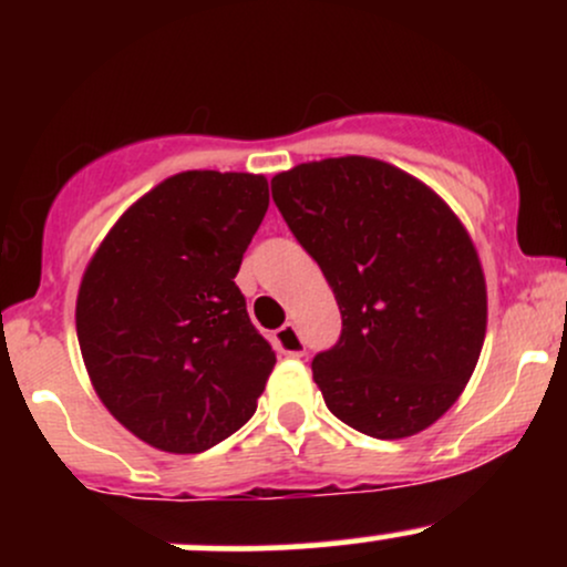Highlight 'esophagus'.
<instances>
[{
	"instance_id": "1",
	"label": "esophagus",
	"mask_w": 567,
	"mask_h": 567,
	"mask_svg": "<svg viewBox=\"0 0 567 567\" xmlns=\"http://www.w3.org/2000/svg\"><path fill=\"white\" fill-rule=\"evenodd\" d=\"M277 347L282 349V354L288 357H303L306 354V343L301 333H298L296 324H282V328L277 330Z\"/></svg>"
}]
</instances>
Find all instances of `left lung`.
Wrapping results in <instances>:
<instances>
[{
  "label": "left lung",
  "instance_id": "1",
  "mask_svg": "<svg viewBox=\"0 0 567 567\" xmlns=\"http://www.w3.org/2000/svg\"><path fill=\"white\" fill-rule=\"evenodd\" d=\"M271 197L341 309L336 347L311 360L324 405L375 440L432 426L485 341L483 266L461 220L370 157L306 162L271 178Z\"/></svg>",
  "mask_w": 567,
  "mask_h": 567
}]
</instances>
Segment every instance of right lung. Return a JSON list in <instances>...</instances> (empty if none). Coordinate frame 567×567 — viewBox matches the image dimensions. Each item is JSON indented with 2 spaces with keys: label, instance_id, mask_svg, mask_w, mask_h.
Here are the masks:
<instances>
[{
  "label": "right lung",
  "instance_id": "1",
  "mask_svg": "<svg viewBox=\"0 0 567 567\" xmlns=\"http://www.w3.org/2000/svg\"><path fill=\"white\" fill-rule=\"evenodd\" d=\"M264 175L188 171L114 224L84 271L76 336L109 413L167 453H202L256 413L277 357L247 317L239 264Z\"/></svg>",
  "mask_w": 567,
  "mask_h": 567
}]
</instances>
